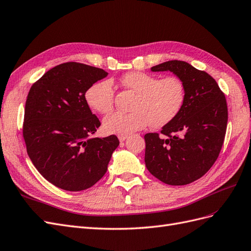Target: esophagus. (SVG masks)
Returning a JSON list of instances; mask_svg holds the SVG:
<instances>
[{"instance_id":"34e87169","label":"esophagus","mask_w":251,"mask_h":251,"mask_svg":"<svg viewBox=\"0 0 251 251\" xmlns=\"http://www.w3.org/2000/svg\"><path fill=\"white\" fill-rule=\"evenodd\" d=\"M126 138H127V135H119V136H118V139H119L120 142L125 141Z\"/></svg>"}]
</instances>
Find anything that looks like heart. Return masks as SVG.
Returning a JSON list of instances; mask_svg holds the SVG:
<instances>
[{
  "instance_id": "heart-1",
  "label": "heart",
  "mask_w": 251,
  "mask_h": 251,
  "mask_svg": "<svg viewBox=\"0 0 251 251\" xmlns=\"http://www.w3.org/2000/svg\"><path fill=\"white\" fill-rule=\"evenodd\" d=\"M120 83L130 89L137 97L131 113L116 112L103 119V128L109 134L127 135L151 124L160 127L177 116L185 98V88L178 77L159 79L156 75L143 72H128ZM89 105L100 114H108L114 107L112 83L102 80L91 86L86 93Z\"/></svg>"
}]
</instances>
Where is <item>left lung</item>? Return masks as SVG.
I'll return each mask as SVG.
<instances>
[{
  "mask_svg": "<svg viewBox=\"0 0 251 251\" xmlns=\"http://www.w3.org/2000/svg\"><path fill=\"white\" fill-rule=\"evenodd\" d=\"M171 71L183 82L185 98L177 116L162 126L160 137L148 133L147 169L170 185H185L206 174L217 160L226 133L227 103L217 81L182 60H169L151 68Z\"/></svg>",
  "mask_w": 251,
  "mask_h": 251,
  "instance_id": "8db88e82",
  "label": "left lung"
}]
</instances>
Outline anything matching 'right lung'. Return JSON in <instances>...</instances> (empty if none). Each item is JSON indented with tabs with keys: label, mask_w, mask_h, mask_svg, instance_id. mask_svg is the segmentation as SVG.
I'll list each match as a JSON object with an SVG mask.
<instances>
[{
	"label": "right lung",
	"mask_w": 251,
	"mask_h": 251,
	"mask_svg": "<svg viewBox=\"0 0 251 251\" xmlns=\"http://www.w3.org/2000/svg\"><path fill=\"white\" fill-rule=\"evenodd\" d=\"M105 76L100 68L65 63L45 73L28 93L23 126L28 156L45 179L65 191L93 186L119 146L115 135L91 137L100 121L85 95Z\"/></svg>",
	"instance_id": "add662e5"
}]
</instances>
